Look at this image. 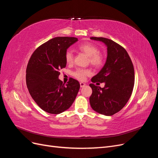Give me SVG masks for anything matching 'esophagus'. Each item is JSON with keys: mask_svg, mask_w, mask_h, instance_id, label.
<instances>
[{"mask_svg": "<svg viewBox=\"0 0 158 158\" xmlns=\"http://www.w3.org/2000/svg\"><path fill=\"white\" fill-rule=\"evenodd\" d=\"M80 87H81V88H83V87H84L85 85V84L84 83V82H80Z\"/></svg>", "mask_w": 158, "mask_h": 158, "instance_id": "34e87169", "label": "esophagus"}]
</instances>
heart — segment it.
<instances>
[{
    "label": "heart",
    "mask_w": 158,
    "mask_h": 158,
    "mask_svg": "<svg viewBox=\"0 0 158 158\" xmlns=\"http://www.w3.org/2000/svg\"><path fill=\"white\" fill-rule=\"evenodd\" d=\"M79 49L89 56V61L90 64L94 66L99 67L103 64V56L99 52L98 47L92 44V43H85L79 46ZM65 60L68 64H72L74 60V55L71 50H68L65 53ZM91 74V70L89 69H76L73 73L76 78L79 80H84L85 77Z\"/></svg>",
    "instance_id": "heart-1"
}]
</instances>
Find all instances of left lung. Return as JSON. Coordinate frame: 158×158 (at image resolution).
<instances>
[{"label":"left lung","mask_w":158,"mask_h":158,"mask_svg":"<svg viewBox=\"0 0 158 158\" xmlns=\"http://www.w3.org/2000/svg\"><path fill=\"white\" fill-rule=\"evenodd\" d=\"M106 45L107 56L103 67L91 80L93 83H105L103 88L90 84L92 108L102 114L111 116L125 107L135 84V70L127 51L114 41L105 37H90ZM99 84V83H97Z\"/></svg>","instance_id":"left-lung-1"}]
</instances>
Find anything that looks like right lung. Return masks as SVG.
<instances>
[{
    "instance_id": "right-lung-1",
    "label": "right lung",
    "mask_w": 158,
    "mask_h": 158,
    "mask_svg": "<svg viewBox=\"0 0 158 158\" xmlns=\"http://www.w3.org/2000/svg\"><path fill=\"white\" fill-rule=\"evenodd\" d=\"M78 41L73 37H57L40 46L33 52L26 69V84L31 98L41 109L59 114L73 103L80 89L78 81L70 78L64 85L59 79L65 68V53Z\"/></svg>"
}]
</instances>
